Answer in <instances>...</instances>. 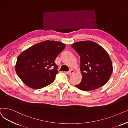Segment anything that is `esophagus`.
<instances>
[{
	"label": "esophagus",
	"mask_w": 128,
	"mask_h": 128,
	"mask_svg": "<svg viewBox=\"0 0 128 128\" xmlns=\"http://www.w3.org/2000/svg\"><path fill=\"white\" fill-rule=\"evenodd\" d=\"M74 74V71L72 69H71L68 72V74L69 75H72L73 74Z\"/></svg>",
	"instance_id": "obj_1"
}]
</instances>
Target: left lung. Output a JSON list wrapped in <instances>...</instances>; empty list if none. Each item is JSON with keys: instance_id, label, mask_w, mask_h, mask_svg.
I'll return each instance as SVG.
<instances>
[{"instance_id": "obj_1", "label": "left lung", "mask_w": 128, "mask_h": 128, "mask_svg": "<svg viewBox=\"0 0 128 128\" xmlns=\"http://www.w3.org/2000/svg\"><path fill=\"white\" fill-rule=\"evenodd\" d=\"M71 47L80 56L81 82L76 86L88 91L100 88L108 82L112 72V64L108 54L92 41L74 42Z\"/></svg>"}]
</instances>
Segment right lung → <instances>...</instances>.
<instances>
[{
	"label": "right lung",
	"mask_w": 128,
	"mask_h": 128,
	"mask_svg": "<svg viewBox=\"0 0 128 128\" xmlns=\"http://www.w3.org/2000/svg\"><path fill=\"white\" fill-rule=\"evenodd\" d=\"M65 47L60 42L48 40L28 48L17 58V75L29 88L37 90L48 86L58 73L54 60Z\"/></svg>",
	"instance_id": "1"
}]
</instances>
